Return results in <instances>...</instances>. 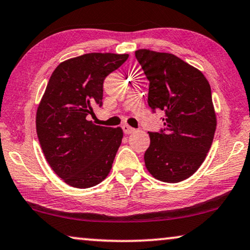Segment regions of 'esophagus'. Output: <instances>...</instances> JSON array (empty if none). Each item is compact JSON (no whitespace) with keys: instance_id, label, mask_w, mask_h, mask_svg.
Masks as SVG:
<instances>
[{"instance_id":"1","label":"esophagus","mask_w":250,"mask_h":250,"mask_svg":"<svg viewBox=\"0 0 250 250\" xmlns=\"http://www.w3.org/2000/svg\"><path fill=\"white\" fill-rule=\"evenodd\" d=\"M122 129H124V131H125V133H126V135H130V133H133L136 131L135 128H131V126L128 125H122Z\"/></svg>"}]
</instances>
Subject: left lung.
<instances>
[{
  "label": "left lung",
  "mask_w": 250,
  "mask_h": 250,
  "mask_svg": "<svg viewBox=\"0 0 250 250\" xmlns=\"http://www.w3.org/2000/svg\"><path fill=\"white\" fill-rule=\"evenodd\" d=\"M149 82L148 105L163 113L164 129L148 132L146 168L157 180L184 181L198 170L216 129L210 86L195 66L170 53L136 51Z\"/></svg>",
  "instance_id": "8db88e82"
}]
</instances>
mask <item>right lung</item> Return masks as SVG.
Wrapping results in <instances>:
<instances>
[{
    "label": "right lung",
    "instance_id": "1",
    "mask_svg": "<svg viewBox=\"0 0 250 250\" xmlns=\"http://www.w3.org/2000/svg\"><path fill=\"white\" fill-rule=\"evenodd\" d=\"M128 56H77L60 63L48 80L36 113L37 137L52 170L71 187H94L110 173L124 131L89 118L103 104L104 79Z\"/></svg>",
    "mask_w": 250,
    "mask_h": 250
}]
</instances>
